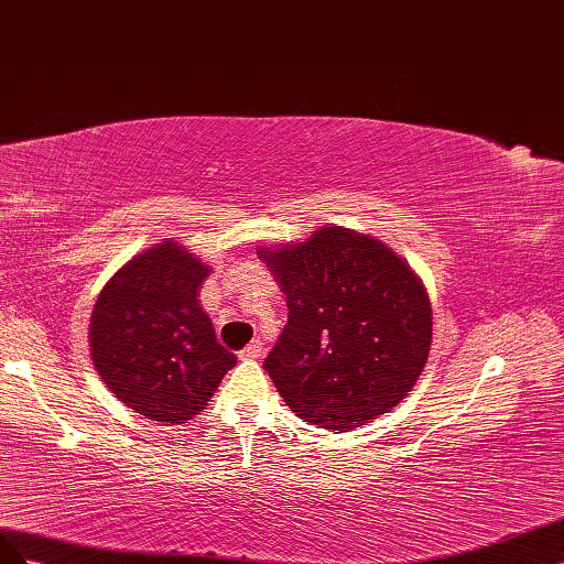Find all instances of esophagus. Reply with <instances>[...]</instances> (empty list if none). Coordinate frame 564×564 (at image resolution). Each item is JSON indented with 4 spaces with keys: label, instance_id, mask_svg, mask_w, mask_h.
Segmentation results:
<instances>
[{
    "label": "esophagus",
    "instance_id": "obj_1",
    "mask_svg": "<svg viewBox=\"0 0 564 564\" xmlns=\"http://www.w3.org/2000/svg\"><path fill=\"white\" fill-rule=\"evenodd\" d=\"M262 351H264V345L260 340H252L248 347H243V349L238 351V357L243 359V361H252V359H260Z\"/></svg>",
    "mask_w": 564,
    "mask_h": 564
}]
</instances>
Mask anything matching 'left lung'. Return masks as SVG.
I'll list each match as a JSON object with an SVG mask.
<instances>
[{
  "label": "left lung",
  "mask_w": 564,
  "mask_h": 564,
  "mask_svg": "<svg viewBox=\"0 0 564 564\" xmlns=\"http://www.w3.org/2000/svg\"><path fill=\"white\" fill-rule=\"evenodd\" d=\"M262 257L288 302L264 371L291 411L324 430H351L397 406L432 343L415 273L380 240L340 227Z\"/></svg>",
  "instance_id": "8db88e82"
}]
</instances>
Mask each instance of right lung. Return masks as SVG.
<instances>
[{"instance_id": "1", "label": "right lung", "mask_w": 564, "mask_h": 564, "mask_svg": "<svg viewBox=\"0 0 564 564\" xmlns=\"http://www.w3.org/2000/svg\"><path fill=\"white\" fill-rule=\"evenodd\" d=\"M207 273L180 246L160 243L127 262L96 300V371L122 404L151 421H191L236 364L200 310Z\"/></svg>"}]
</instances>
